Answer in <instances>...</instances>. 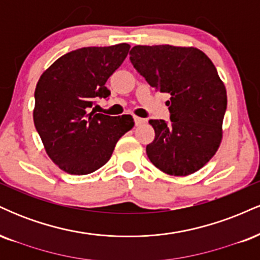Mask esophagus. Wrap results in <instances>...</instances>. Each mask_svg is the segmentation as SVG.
<instances>
[{
    "label": "esophagus",
    "mask_w": 260,
    "mask_h": 260,
    "mask_svg": "<svg viewBox=\"0 0 260 260\" xmlns=\"http://www.w3.org/2000/svg\"><path fill=\"white\" fill-rule=\"evenodd\" d=\"M145 122V120L144 118H140V117H134V123H136V126H139V124H142V123H144Z\"/></svg>",
    "instance_id": "34e87169"
}]
</instances>
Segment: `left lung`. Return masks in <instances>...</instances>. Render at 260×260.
<instances>
[{
    "label": "left lung",
    "instance_id": "8db88e82",
    "mask_svg": "<svg viewBox=\"0 0 260 260\" xmlns=\"http://www.w3.org/2000/svg\"><path fill=\"white\" fill-rule=\"evenodd\" d=\"M129 55L149 85L170 95V123L149 121L155 131L147 145L149 160L171 176L198 171L215 155L222 138L228 95L215 66L196 47L137 45Z\"/></svg>",
    "mask_w": 260,
    "mask_h": 260
}]
</instances>
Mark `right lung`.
I'll return each mask as SVG.
<instances>
[{
	"label": "right lung",
	"mask_w": 260,
	"mask_h": 260,
	"mask_svg": "<svg viewBox=\"0 0 260 260\" xmlns=\"http://www.w3.org/2000/svg\"><path fill=\"white\" fill-rule=\"evenodd\" d=\"M131 46L82 47L56 59L35 88L34 124L47 155L71 175H88L111 157L118 139L132 129L131 115L90 111L98 98L111 94L105 84Z\"/></svg>",
	"instance_id": "add662e5"
}]
</instances>
